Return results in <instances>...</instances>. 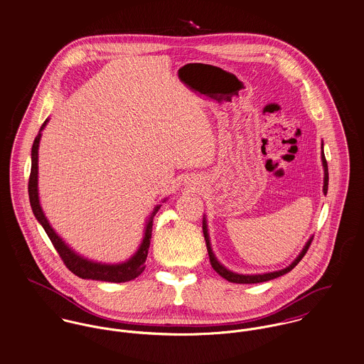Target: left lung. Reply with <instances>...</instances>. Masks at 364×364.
Instances as JSON below:
<instances>
[{
  "mask_svg": "<svg viewBox=\"0 0 364 364\" xmlns=\"http://www.w3.org/2000/svg\"><path fill=\"white\" fill-rule=\"evenodd\" d=\"M321 158H323V194H326V191H328V164H326V159H325L323 151ZM202 230H203V237H205V242H206V248H208L209 261H210L212 268H213L222 278H225L226 281L233 283L267 282V281H271V279H275V278L282 277L284 274L290 272V271L301 261V258L306 255V252H307L310 244L313 242V237H311V239L307 242V244H306V247L303 248V251L300 252V255H299L287 268H284L282 271H277V272H271V274H264V275H239V274H233V272L228 271V269H226L225 267H222V265L218 262V259L215 258V255H213V252H212V248H210V244H209V237H208V230H206V223H205V220L202 222Z\"/></svg>",
  "mask_w": 364,
  "mask_h": 364,
  "instance_id": "left-lung-1",
  "label": "left lung"
}]
</instances>
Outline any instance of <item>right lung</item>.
<instances>
[{"instance_id":"1","label":"right lung","mask_w":364,"mask_h":364,"mask_svg":"<svg viewBox=\"0 0 364 364\" xmlns=\"http://www.w3.org/2000/svg\"><path fill=\"white\" fill-rule=\"evenodd\" d=\"M46 124H47V120L43 122L41 131L44 128ZM41 136V134L39 132L38 136L35 138V142L32 146V167H31V176H29V187H28L29 201H31V206H32V210H33L36 219L41 222L44 232L47 233L50 242H53L54 248L57 250V252H58L60 258L63 259V262L65 264V267L82 279L122 283L138 278L145 269V261L148 257V250H149L151 237H152V219L161 206L158 205L155 208V210L146 225L145 237L142 240V244L129 261H127L124 264H119V265H105V264H97V262H92V261L82 258L78 254H75L70 247H67V244L55 235V232L51 229L50 223L47 222L46 216L41 210L39 194H38V149H39Z\"/></svg>"}]
</instances>
